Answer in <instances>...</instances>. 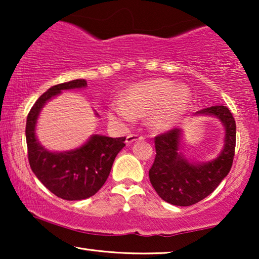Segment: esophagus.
Listing matches in <instances>:
<instances>
[{"label": "esophagus", "instance_id": "esophagus-1", "mask_svg": "<svg viewBox=\"0 0 259 259\" xmlns=\"http://www.w3.org/2000/svg\"><path fill=\"white\" fill-rule=\"evenodd\" d=\"M144 137L141 136V134H137V133H132V134H128V136L126 137V144L130 145L132 144L133 141L136 140H143Z\"/></svg>", "mask_w": 259, "mask_h": 259}]
</instances>
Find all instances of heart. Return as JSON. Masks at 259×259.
Instances as JSON below:
<instances>
[{
	"instance_id": "obj_1",
	"label": "heart",
	"mask_w": 259,
	"mask_h": 259,
	"mask_svg": "<svg viewBox=\"0 0 259 259\" xmlns=\"http://www.w3.org/2000/svg\"><path fill=\"white\" fill-rule=\"evenodd\" d=\"M189 106L190 95L185 88L164 79L148 80L133 84L122 101L112 106L109 115L121 122L133 121L136 115L148 116L154 128L166 130L185 115Z\"/></svg>"
}]
</instances>
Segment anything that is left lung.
I'll use <instances>...</instances> for the list:
<instances>
[{"label":"left lung","instance_id":"left-lung-1","mask_svg":"<svg viewBox=\"0 0 259 259\" xmlns=\"http://www.w3.org/2000/svg\"><path fill=\"white\" fill-rule=\"evenodd\" d=\"M196 114L214 115L225 126L222 153L206 164H191L179 153L182 131L169 130L154 138L155 154L148 176L162 200L177 206H190L217 189L231 169L236 148V121L226 106H211Z\"/></svg>","mask_w":259,"mask_h":259}]
</instances>
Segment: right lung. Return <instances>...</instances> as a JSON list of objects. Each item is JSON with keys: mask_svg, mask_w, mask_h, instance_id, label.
Returning <instances> with one entry per match:
<instances>
[{"mask_svg": "<svg viewBox=\"0 0 259 259\" xmlns=\"http://www.w3.org/2000/svg\"><path fill=\"white\" fill-rule=\"evenodd\" d=\"M87 86L84 79L55 84L41 95L28 113L26 139L28 160L37 179L65 200H82L94 196L107 180L116 154L125 146V137L93 136L75 151L54 153L37 143L35 125L41 108L63 90Z\"/></svg>", "mask_w": 259, "mask_h": 259, "instance_id": "add662e5", "label": "right lung"}]
</instances>
